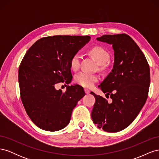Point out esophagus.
I'll return each instance as SVG.
<instances>
[{
  "label": "esophagus",
  "mask_w": 159,
  "mask_h": 159,
  "mask_svg": "<svg viewBox=\"0 0 159 159\" xmlns=\"http://www.w3.org/2000/svg\"><path fill=\"white\" fill-rule=\"evenodd\" d=\"M84 90H85V93L86 94H89V93L90 91H89L88 89H85Z\"/></svg>",
  "instance_id": "esophagus-1"
}]
</instances>
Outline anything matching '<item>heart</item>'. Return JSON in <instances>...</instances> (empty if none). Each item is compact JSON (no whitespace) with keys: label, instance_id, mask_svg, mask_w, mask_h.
I'll return each instance as SVG.
<instances>
[{"label":"heart","instance_id":"1","mask_svg":"<svg viewBox=\"0 0 159 159\" xmlns=\"http://www.w3.org/2000/svg\"><path fill=\"white\" fill-rule=\"evenodd\" d=\"M89 54L92 56L98 63L100 65L106 64L109 61L110 55L108 52L102 46H94L90 48ZM81 56L78 54H75L71 57L70 66L72 70H78L80 66ZM99 80L97 75L88 73L85 71H81L75 76V81L80 85L86 88H92L94 84Z\"/></svg>","mask_w":159,"mask_h":159}]
</instances>
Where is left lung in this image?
Wrapping results in <instances>:
<instances>
[{"instance_id": "obj_1", "label": "left lung", "mask_w": 159, "mask_h": 159, "mask_svg": "<svg viewBox=\"0 0 159 159\" xmlns=\"http://www.w3.org/2000/svg\"><path fill=\"white\" fill-rule=\"evenodd\" d=\"M98 41L111 44L114 64L111 72L98 86L111 103L93 92L95 103L91 111L93 123L109 133L127 127L145 105L150 85V68L146 57L129 35H103Z\"/></svg>"}]
</instances>
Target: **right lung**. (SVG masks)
<instances>
[{
  "label": "right lung",
  "mask_w": 159,
  "mask_h": 159,
  "mask_svg": "<svg viewBox=\"0 0 159 159\" xmlns=\"http://www.w3.org/2000/svg\"><path fill=\"white\" fill-rule=\"evenodd\" d=\"M89 36H53L40 38L26 53L18 70L20 98L36 126L48 131L64 129L72 111L85 95L78 85L66 92L55 85L72 80L71 57L90 40Z\"/></svg>",
  "instance_id": "obj_1"
}]
</instances>
